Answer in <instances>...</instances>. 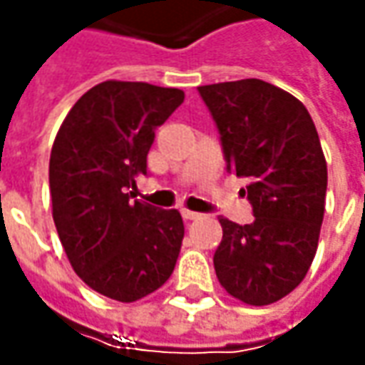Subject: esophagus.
I'll use <instances>...</instances> for the list:
<instances>
[{
	"mask_svg": "<svg viewBox=\"0 0 365 365\" xmlns=\"http://www.w3.org/2000/svg\"><path fill=\"white\" fill-rule=\"evenodd\" d=\"M182 217L187 219V221H195V219H201L203 215H201V213H197V211H189V209H182Z\"/></svg>",
	"mask_w": 365,
	"mask_h": 365,
	"instance_id": "obj_1",
	"label": "esophagus"
}]
</instances>
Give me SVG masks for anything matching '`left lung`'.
Returning a JSON list of instances; mask_svg holds the SVG:
<instances>
[{"instance_id": "8db88e82", "label": "left lung", "mask_w": 365, "mask_h": 365, "mask_svg": "<svg viewBox=\"0 0 365 365\" xmlns=\"http://www.w3.org/2000/svg\"><path fill=\"white\" fill-rule=\"evenodd\" d=\"M221 133L227 170L247 178L254 221L219 217L223 240L213 256L233 299L264 307L307 276L325 213L327 162L307 107L280 87L242 78L199 87Z\"/></svg>"}]
</instances>
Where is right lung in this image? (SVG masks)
Returning a JSON list of instances; mask_svg holds the SVG:
<instances>
[{"instance_id":"obj_1","label":"right lung","mask_w":365,"mask_h":365,"mask_svg":"<svg viewBox=\"0 0 365 365\" xmlns=\"http://www.w3.org/2000/svg\"><path fill=\"white\" fill-rule=\"evenodd\" d=\"M185 93L103 81L66 113L50 152L52 219L78 278L107 299L135 302L170 278L185 237L176 209L132 201L154 130Z\"/></svg>"}]
</instances>
